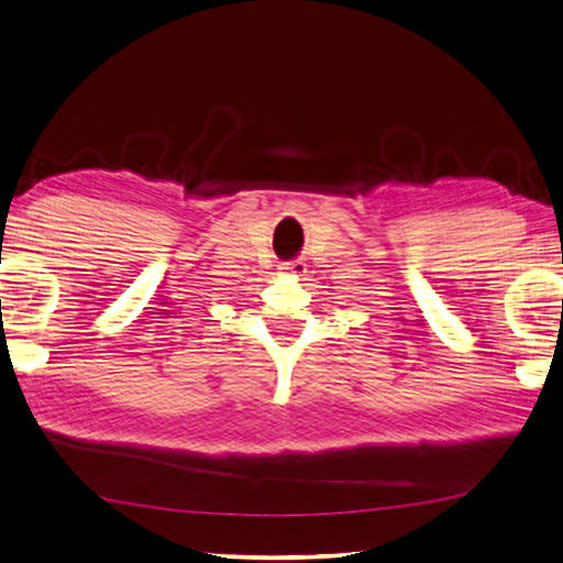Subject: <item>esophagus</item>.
Instances as JSON below:
<instances>
[{
  "label": "esophagus",
  "instance_id": "obj_1",
  "mask_svg": "<svg viewBox=\"0 0 563 563\" xmlns=\"http://www.w3.org/2000/svg\"><path fill=\"white\" fill-rule=\"evenodd\" d=\"M282 274H294V277H301L306 272V264L301 260H291V262H282Z\"/></svg>",
  "mask_w": 563,
  "mask_h": 563
}]
</instances>
